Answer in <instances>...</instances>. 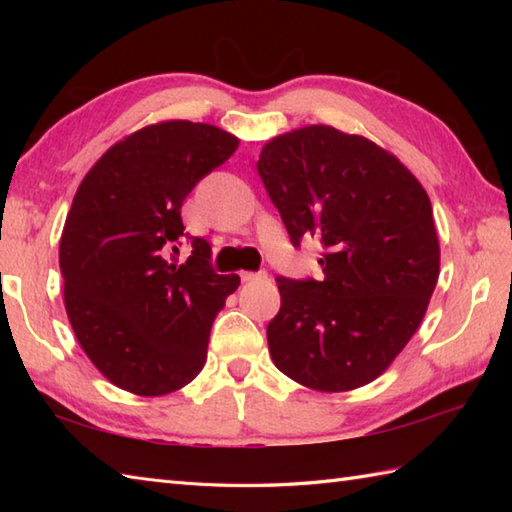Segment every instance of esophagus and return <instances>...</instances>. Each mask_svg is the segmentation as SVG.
<instances>
[{
  "label": "esophagus",
  "instance_id": "obj_1",
  "mask_svg": "<svg viewBox=\"0 0 512 512\" xmlns=\"http://www.w3.org/2000/svg\"><path fill=\"white\" fill-rule=\"evenodd\" d=\"M239 277H242V281H244V284H250V281L264 279V277H266V273H242V275H239Z\"/></svg>",
  "mask_w": 512,
  "mask_h": 512
}]
</instances>
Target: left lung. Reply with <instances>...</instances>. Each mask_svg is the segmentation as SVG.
<instances>
[{
    "label": "left lung",
    "mask_w": 512,
    "mask_h": 512,
    "mask_svg": "<svg viewBox=\"0 0 512 512\" xmlns=\"http://www.w3.org/2000/svg\"><path fill=\"white\" fill-rule=\"evenodd\" d=\"M257 171L290 242L323 246V281L277 277L270 358L314 391L372 383L416 334L438 284L427 191L394 154L330 125L268 140Z\"/></svg>",
    "instance_id": "obj_1"
}]
</instances>
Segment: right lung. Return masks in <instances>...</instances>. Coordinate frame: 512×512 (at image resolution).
<instances>
[{
  "label": "right lung",
  "instance_id": "right-lung-1",
  "mask_svg": "<svg viewBox=\"0 0 512 512\" xmlns=\"http://www.w3.org/2000/svg\"><path fill=\"white\" fill-rule=\"evenodd\" d=\"M237 145L215 125H147L107 149L76 189L59 244L65 312L116 387L165 396L204 367L211 325L239 277L213 273L209 242L184 233L180 209ZM184 241L192 255L178 265Z\"/></svg>",
  "mask_w": 512,
  "mask_h": 512
}]
</instances>
